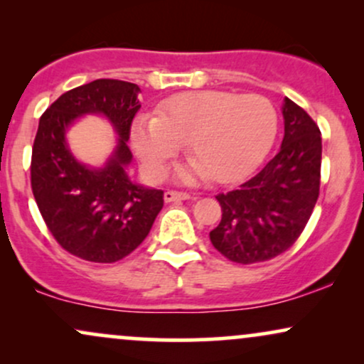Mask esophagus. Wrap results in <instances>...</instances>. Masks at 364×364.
<instances>
[{"label": "esophagus", "mask_w": 364, "mask_h": 364, "mask_svg": "<svg viewBox=\"0 0 364 364\" xmlns=\"http://www.w3.org/2000/svg\"><path fill=\"white\" fill-rule=\"evenodd\" d=\"M190 198V195L188 193H183V191H173V190H168L164 191V202H181V200H188Z\"/></svg>", "instance_id": "obj_1"}]
</instances>
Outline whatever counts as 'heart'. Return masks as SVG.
Here are the masks:
<instances>
[{"label":"heart","mask_w":364,"mask_h":364,"mask_svg":"<svg viewBox=\"0 0 364 364\" xmlns=\"http://www.w3.org/2000/svg\"><path fill=\"white\" fill-rule=\"evenodd\" d=\"M275 136L277 111L269 99L225 90L173 95L157 118L140 116L132 124L133 150L152 178L164 174L186 141L193 159L178 171L183 181L243 179L265 161Z\"/></svg>","instance_id":"b5f03b06"}]
</instances>
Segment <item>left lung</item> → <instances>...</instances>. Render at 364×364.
Segmentation results:
<instances>
[{"instance_id": "obj_1", "label": "left lung", "mask_w": 364, "mask_h": 364, "mask_svg": "<svg viewBox=\"0 0 364 364\" xmlns=\"http://www.w3.org/2000/svg\"><path fill=\"white\" fill-rule=\"evenodd\" d=\"M281 150L260 173L217 195L223 219L210 231L217 252L236 263L265 262L294 245L320 193L321 133L308 112L284 99Z\"/></svg>"}]
</instances>
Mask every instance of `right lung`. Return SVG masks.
I'll list each match as a JSON object with an SVG mask.
<instances>
[{
	"label": "right lung",
	"instance_id": "add662e5",
	"mask_svg": "<svg viewBox=\"0 0 364 364\" xmlns=\"http://www.w3.org/2000/svg\"><path fill=\"white\" fill-rule=\"evenodd\" d=\"M136 83L101 78L58 97L41 116L32 147V193L46 225L66 252L82 260L112 263L149 235L164 191L136 185L128 176L129 128L140 109ZM101 114L119 140L102 168L82 165L65 132L78 117Z\"/></svg>",
	"mask_w": 364,
	"mask_h": 364
}]
</instances>
